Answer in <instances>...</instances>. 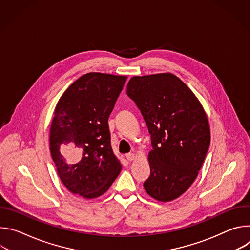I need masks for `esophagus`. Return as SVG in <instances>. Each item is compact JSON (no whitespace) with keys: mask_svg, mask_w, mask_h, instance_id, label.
I'll return each mask as SVG.
<instances>
[{"mask_svg":"<svg viewBox=\"0 0 250 250\" xmlns=\"http://www.w3.org/2000/svg\"><path fill=\"white\" fill-rule=\"evenodd\" d=\"M125 158H126L128 161H132V160L135 158V154L132 153V152H129V153L125 154Z\"/></svg>","mask_w":250,"mask_h":250,"instance_id":"obj_1","label":"esophagus"}]
</instances>
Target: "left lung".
Returning <instances> with one entry per match:
<instances>
[{
  "mask_svg": "<svg viewBox=\"0 0 250 250\" xmlns=\"http://www.w3.org/2000/svg\"><path fill=\"white\" fill-rule=\"evenodd\" d=\"M151 135L150 176L146 193L170 202L185 193L198 176L210 140L203 105L177 76L160 73L134 76L126 86Z\"/></svg>",
  "mask_w": 250,
  "mask_h": 250,
  "instance_id": "left-lung-1",
  "label": "left lung"
}]
</instances>
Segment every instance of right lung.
<instances>
[{
  "instance_id": "right-lung-1",
  "label": "right lung",
  "mask_w": 250,
  "mask_h": 250,
  "mask_svg": "<svg viewBox=\"0 0 250 250\" xmlns=\"http://www.w3.org/2000/svg\"><path fill=\"white\" fill-rule=\"evenodd\" d=\"M125 81L126 76L87 73L68 87L55 106L50 153L71 193L100 197L122 170L112 149L108 119Z\"/></svg>"
}]
</instances>
